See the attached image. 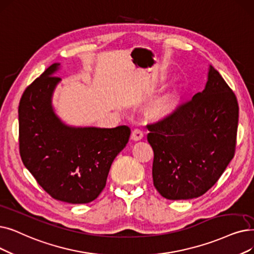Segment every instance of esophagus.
I'll return each instance as SVG.
<instances>
[{
	"label": "esophagus",
	"mask_w": 254,
	"mask_h": 254,
	"mask_svg": "<svg viewBox=\"0 0 254 254\" xmlns=\"http://www.w3.org/2000/svg\"><path fill=\"white\" fill-rule=\"evenodd\" d=\"M143 138V131L139 128H135L133 131H131L130 139L133 141H140Z\"/></svg>",
	"instance_id": "34e87169"
}]
</instances>
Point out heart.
Here are the masks:
<instances>
[{
	"mask_svg": "<svg viewBox=\"0 0 254 254\" xmlns=\"http://www.w3.org/2000/svg\"><path fill=\"white\" fill-rule=\"evenodd\" d=\"M182 98L179 88L173 87L164 91L149 104L147 116L152 120H162L171 116L178 109Z\"/></svg>",
	"mask_w": 254,
	"mask_h": 254,
	"instance_id": "b5f03b06",
	"label": "heart"
}]
</instances>
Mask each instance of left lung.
I'll use <instances>...</instances> for the list:
<instances>
[{
    "instance_id": "8db88e82",
    "label": "left lung",
    "mask_w": 254,
    "mask_h": 254,
    "mask_svg": "<svg viewBox=\"0 0 254 254\" xmlns=\"http://www.w3.org/2000/svg\"><path fill=\"white\" fill-rule=\"evenodd\" d=\"M238 121L235 93L209 65L201 92L168 118L147 126L158 192L170 200H186L211 189L234 158Z\"/></svg>"
}]
</instances>
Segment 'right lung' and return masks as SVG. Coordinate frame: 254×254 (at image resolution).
<instances>
[{"instance_id": "right-lung-1", "label": "right lung", "mask_w": 254, "mask_h": 254, "mask_svg": "<svg viewBox=\"0 0 254 254\" xmlns=\"http://www.w3.org/2000/svg\"><path fill=\"white\" fill-rule=\"evenodd\" d=\"M60 63L52 64L25 90L18 107L19 152L26 168L53 198L88 203L101 194L111 165L128 141L127 126L71 127L56 114L53 94Z\"/></svg>"}]
</instances>
